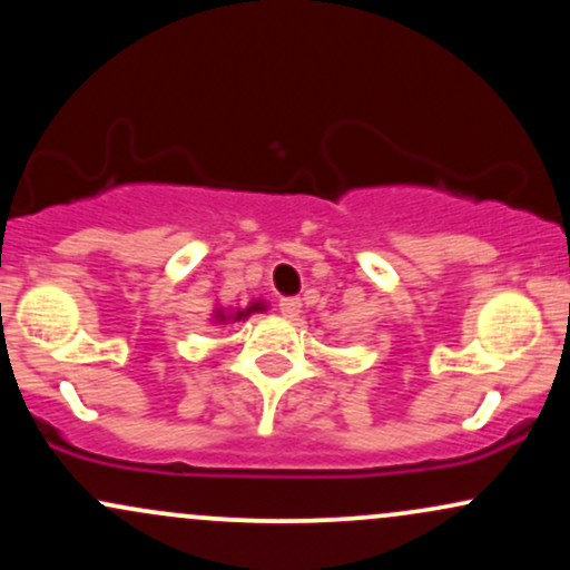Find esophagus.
Listing matches in <instances>:
<instances>
[{
	"label": "esophagus",
	"mask_w": 570,
	"mask_h": 570,
	"mask_svg": "<svg viewBox=\"0 0 570 570\" xmlns=\"http://www.w3.org/2000/svg\"><path fill=\"white\" fill-rule=\"evenodd\" d=\"M278 311L284 313L286 318H297V313H299V299H297V297H281V299H278Z\"/></svg>",
	"instance_id": "34e87169"
}]
</instances>
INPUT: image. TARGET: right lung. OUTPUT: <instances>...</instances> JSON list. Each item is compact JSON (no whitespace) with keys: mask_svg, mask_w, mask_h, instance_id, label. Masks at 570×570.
Wrapping results in <instances>:
<instances>
[{"mask_svg":"<svg viewBox=\"0 0 570 570\" xmlns=\"http://www.w3.org/2000/svg\"><path fill=\"white\" fill-rule=\"evenodd\" d=\"M259 311H265V305L263 303H252L248 307H244V311H238V313H233V322H240V318H246V316H252V313H259ZM217 322H227V316H225V311H217Z\"/></svg>","mask_w":570,"mask_h":570,"instance_id":"add662e5","label":"right lung"}]
</instances>
